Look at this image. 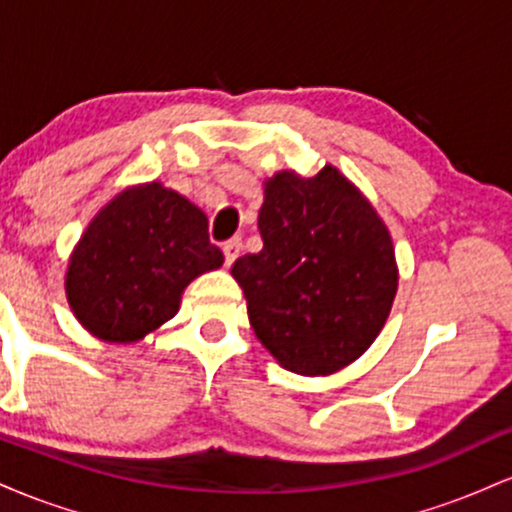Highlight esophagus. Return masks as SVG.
Instances as JSON below:
<instances>
[{
    "mask_svg": "<svg viewBox=\"0 0 512 512\" xmlns=\"http://www.w3.org/2000/svg\"><path fill=\"white\" fill-rule=\"evenodd\" d=\"M240 250H243V240H240V238H231V240H226V243H223V257H226V267H231V264L236 262Z\"/></svg>",
    "mask_w": 512,
    "mask_h": 512,
    "instance_id": "1",
    "label": "esophagus"
}]
</instances>
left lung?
Here are the masks:
<instances>
[{"mask_svg":"<svg viewBox=\"0 0 512 512\" xmlns=\"http://www.w3.org/2000/svg\"><path fill=\"white\" fill-rule=\"evenodd\" d=\"M257 226L262 250L231 267L257 339L293 373L349 366L383 330L397 293L378 211L334 166L313 178L281 170L264 182Z\"/></svg>","mask_w":512,"mask_h":512,"instance_id":"left-lung-1","label":"left lung"}]
</instances>
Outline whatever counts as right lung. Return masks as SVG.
I'll use <instances>...</instances> for the list:
<instances>
[{
  "instance_id": "1",
  "label": "right lung",
  "mask_w": 512,
  "mask_h": 512,
  "mask_svg": "<svg viewBox=\"0 0 512 512\" xmlns=\"http://www.w3.org/2000/svg\"><path fill=\"white\" fill-rule=\"evenodd\" d=\"M202 209L161 182L127 187L98 211L69 257V308L103 342H139L170 320L199 274L219 269Z\"/></svg>"
}]
</instances>
